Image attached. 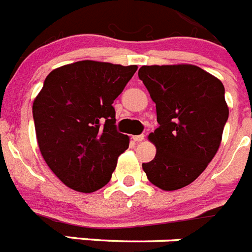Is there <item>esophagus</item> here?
Instances as JSON below:
<instances>
[{
  "label": "esophagus",
  "mask_w": 252,
  "mask_h": 252,
  "mask_svg": "<svg viewBox=\"0 0 252 252\" xmlns=\"http://www.w3.org/2000/svg\"><path fill=\"white\" fill-rule=\"evenodd\" d=\"M133 141H136V142H141L142 140L145 139V136L144 135H136V136H132Z\"/></svg>",
  "instance_id": "34e87169"
}]
</instances>
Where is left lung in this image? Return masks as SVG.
<instances>
[{"label": "left lung", "mask_w": 252, "mask_h": 252, "mask_svg": "<svg viewBox=\"0 0 252 252\" xmlns=\"http://www.w3.org/2000/svg\"><path fill=\"white\" fill-rule=\"evenodd\" d=\"M139 78L157 104L159 124L148 137L157 154L142 169L154 186L177 190L203 173L221 145L228 119L224 87L193 64L142 65Z\"/></svg>", "instance_id": "8db88e82"}]
</instances>
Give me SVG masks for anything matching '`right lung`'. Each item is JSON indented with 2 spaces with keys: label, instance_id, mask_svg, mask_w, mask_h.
Instances as JSON below:
<instances>
[{
  "label": "right lung",
  "instance_id": "add662e5",
  "mask_svg": "<svg viewBox=\"0 0 252 252\" xmlns=\"http://www.w3.org/2000/svg\"><path fill=\"white\" fill-rule=\"evenodd\" d=\"M137 65L81 60L49 73L32 103L40 153L66 187L92 193L110 182L130 137L116 130L112 103Z\"/></svg>",
  "mask_w": 252,
  "mask_h": 252
}]
</instances>
